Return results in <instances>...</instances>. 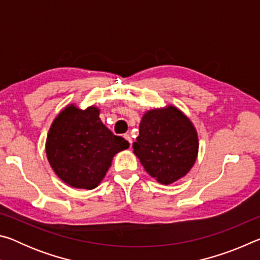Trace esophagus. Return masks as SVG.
Here are the masks:
<instances>
[{
  "label": "esophagus",
  "instance_id": "esophagus-1",
  "mask_svg": "<svg viewBox=\"0 0 260 260\" xmlns=\"http://www.w3.org/2000/svg\"><path fill=\"white\" fill-rule=\"evenodd\" d=\"M124 138H125V140H127V141H128L129 146H132V142H133V140H132V138H131V135H129V134H125V135H124Z\"/></svg>",
  "mask_w": 260,
  "mask_h": 260
}]
</instances>
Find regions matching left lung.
I'll return each instance as SVG.
<instances>
[{"instance_id": "obj_1", "label": "left lung", "mask_w": 260, "mask_h": 260, "mask_svg": "<svg viewBox=\"0 0 260 260\" xmlns=\"http://www.w3.org/2000/svg\"><path fill=\"white\" fill-rule=\"evenodd\" d=\"M133 149L152 178L161 184H171L183 178L195 164L199 136L186 114L167 105L143 114Z\"/></svg>"}]
</instances>
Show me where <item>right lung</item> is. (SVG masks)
<instances>
[{"instance_id": "1", "label": "right lung", "mask_w": 260, "mask_h": 260, "mask_svg": "<svg viewBox=\"0 0 260 260\" xmlns=\"http://www.w3.org/2000/svg\"><path fill=\"white\" fill-rule=\"evenodd\" d=\"M129 147L100 119L99 108L69 104L48 132V161L61 181L79 189H94L104 179L113 156Z\"/></svg>"}]
</instances>
